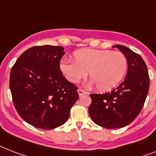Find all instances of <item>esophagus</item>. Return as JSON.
I'll list each match as a JSON object with an SVG mask.
<instances>
[{
	"label": "esophagus",
	"instance_id": "34e87169",
	"mask_svg": "<svg viewBox=\"0 0 156 156\" xmlns=\"http://www.w3.org/2000/svg\"><path fill=\"white\" fill-rule=\"evenodd\" d=\"M78 95H79V96H82V95L87 94V92H86L84 90H83V89H78Z\"/></svg>",
	"mask_w": 156,
	"mask_h": 156
}]
</instances>
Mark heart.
Returning a JSON list of instances; mask_svg holds the SVG:
<instances>
[{
	"label": "heart",
	"mask_w": 156,
	"mask_h": 156,
	"mask_svg": "<svg viewBox=\"0 0 156 156\" xmlns=\"http://www.w3.org/2000/svg\"><path fill=\"white\" fill-rule=\"evenodd\" d=\"M74 58L75 61H61L60 67L66 78L71 83H78L89 72L90 78L101 91L116 87L128 68L127 58L121 52L82 49L74 53Z\"/></svg>",
	"instance_id": "heart-1"
}]
</instances>
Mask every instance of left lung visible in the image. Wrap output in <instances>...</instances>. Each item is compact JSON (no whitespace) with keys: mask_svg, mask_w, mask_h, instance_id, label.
Listing matches in <instances>:
<instances>
[{"mask_svg":"<svg viewBox=\"0 0 156 156\" xmlns=\"http://www.w3.org/2000/svg\"><path fill=\"white\" fill-rule=\"evenodd\" d=\"M126 56L128 71L125 80L115 90L90 94L89 114L93 121L107 129L122 128L140 113L147 96L150 78L140 55L122 45H115Z\"/></svg>","mask_w":156,"mask_h":156,"instance_id":"obj_1","label":"left lung"}]
</instances>
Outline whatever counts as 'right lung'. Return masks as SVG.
Returning a JSON list of instances; mask_svg holds the SVG:
<instances>
[{
    "label": "right lung",
    "instance_id": "1",
    "mask_svg": "<svg viewBox=\"0 0 156 156\" xmlns=\"http://www.w3.org/2000/svg\"><path fill=\"white\" fill-rule=\"evenodd\" d=\"M61 46H35L23 52L12 67L9 88L16 110L31 126L52 129L68 120L78 99V87L63 76Z\"/></svg>",
    "mask_w": 156,
    "mask_h": 156
}]
</instances>
